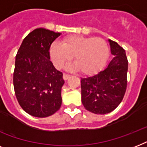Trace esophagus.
<instances>
[{
    "label": "esophagus",
    "instance_id": "obj_1",
    "mask_svg": "<svg viewBox=\"0 0 147 147\" xmlns=\"http://www.w3.org/2000/svg\"><path fill=\"white\" fill-rule=\"evenodd\" d=\"M70 75H69V74H66V73H64L63 74V79L64 80H68L69 78H70Z\"/></svg>",
    "mask_w": 147,
    "mask_h": 147
}]
</instances>
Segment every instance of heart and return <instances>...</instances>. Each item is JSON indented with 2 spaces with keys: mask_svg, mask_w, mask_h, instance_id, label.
<instances>
[{
  "mask_svg": "<svg viewBox=\"0 0 147 147\" xmlns=\"http://www.w3.org/2000/svg\"><path fill=\"white\" fill-rule=\"evenodd\" d=\"M109 54V47L105 40L81 35L68 36L62 43L55 41L49 49L51 60L56 68H62L74 55L76 62L69 65V68L80 70L85 75L100 71L106 64Z\"/></svg>",
  "mask_w": 147,
  "mask_h": 147,
  "instance_id": "b5f03b06",
  "label": "heart"
}]
</instances>
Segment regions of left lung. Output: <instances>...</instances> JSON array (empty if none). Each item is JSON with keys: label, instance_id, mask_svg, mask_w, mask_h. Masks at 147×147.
Here are the masks:
<instances>
[{"label": "left lung", "instance_id": "8db88e82", "mask_svg": "<svg viewBox=\"0 0 147 147\" xmlns=\"http://www.w3.org/2000/svg\"><path fill=\"white\" fill-rule=\"evenodd\" d=\"M108 41L114 58L104 70L81 78L82 102L87 111L96 114L114 111L123 100L127 89L128 61L126 52L117 42Z\"/></svg>", "mask_w": 147, "mask_h": 147}]
</instances>
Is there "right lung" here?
<instances>
[{
    "label": "right lung",
    "instance_id": "right-lung-1",
    "mask_svg": "<svg viewBox=\"0 0 147 147\" xmlns=\"http://www.w3.org/2000/svg\"><path fill=\"white\" fill-rule=\"evenodd\" d=\"M60 35L45 28L35 29L24 38L16 55L15 94L22 108L33 117L51 116L62 105L65 82L49 55L51 44Z\"/></svg>",
    "mask_w": 147,
    "mask_h": 147
}]
</instances>
